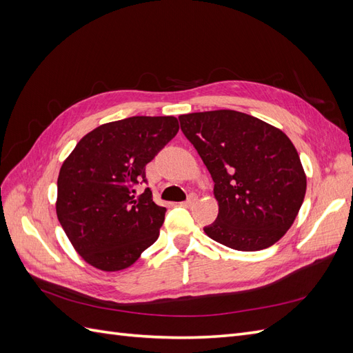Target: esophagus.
Segmentation results:
<instances>
[{"instance_id": "esophagus-1", "label": "esophagus", "mask_w": 353, "mask_h": 353, "mask_svg": "<svg viewBox=\"0 0 353 353\" xmlns=\"http://www.w3.org/2000/svg\"><path fill=\"white\" fill-rule=\"evenodd\" d=\"M197 199H199V197H197V194H194V193H191V194L188 196L187 201H184V203H183V205H184V206H193V205H194V203L197 201Z\"/></svg>"}]
</instances>
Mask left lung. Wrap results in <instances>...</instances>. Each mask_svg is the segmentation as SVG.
<instances>
[{"label":"left lung","instance_id":"1","mask_svg":"<svg viewBox=\"0 0 353 353\" xmlns=\"http://www.w3.org/2000/svg\"><path fill=\"white\" fill-rule=\"evenodd\" d=\"M179 122L215 183L219 213L205 228L208 237L240 252L279 241L306 193V174L290 138L236 110L181 114Z\"/></svg>","mask_w":353,"mask_h":353}]
</instances>
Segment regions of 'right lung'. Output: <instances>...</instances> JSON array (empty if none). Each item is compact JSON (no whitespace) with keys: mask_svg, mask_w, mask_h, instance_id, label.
Returning a JSON list of instances; mask_svg holds the SVG:
<instances>
[{"mask_svg":"<svg viewBox=\"0 0 353 353\" xmlns=\"http://www.w3.org/2000/svg\"><path fill=\"white\" fill-rule=\"evenodd\" d=\"M174 116H132L81 138L60 168L56 213L73 249L105 272L131 266L157 240L166 208L150 188L137 197L145 165L176 135Z\"/></svg>","mask_w":353,"mask_h":353,"instance_id":"add662e5","label":"right lung"}]
</instances>
